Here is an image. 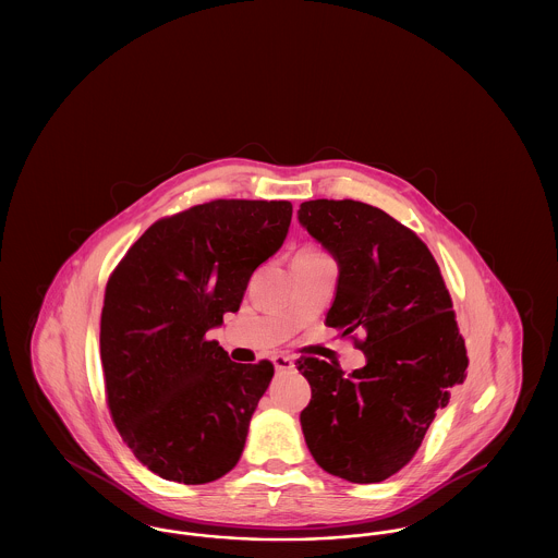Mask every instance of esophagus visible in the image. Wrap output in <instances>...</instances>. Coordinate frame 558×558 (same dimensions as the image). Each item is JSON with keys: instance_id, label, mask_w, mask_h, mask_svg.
I'll use <instances>...</instances> for the list:
<instances>
[{"instance_id": "esophagus-1", "label": "esophagus", "mask_w": 558, "mask_h": 558, "mask_svg": "<svg viewBox=\"0 0 558 558\" xmlns=\"http://www.w3.org/2000/svg\"><path fill=\"white\" fill-rule=\"evenodd\" d=\"M274 366H276V372H291L294 371V360L291 355L278 353V355H274Z\"/></svg>"}]
</instances>
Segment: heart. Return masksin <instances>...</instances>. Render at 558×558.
<instances>
[{
	"mask_svg": "<svg viewBox=\"0 0 558 558\" xmlns=\"http://www.w3.org/2000/svg\"><path fill=\"white\" fill-rule=\"evenodd\" d=\"M296 253H322V251L316 248V246H303V248H299Z\"/></svg>",
	"mask_w": 558,
	"mask_h": 558,
	"instance_id": "heart-1",
	"label": "heart"
}]
</instances>
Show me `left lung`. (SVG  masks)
<instances>
[{"label": "left lung", "mask_w": 558, "mask_h": 558, "mask_svg": "<svg viewBox=\"0 0 558 558\" xmlns=\"http://www.w3.org/2000/svg\"><path fill=\"white\" fill-rule=\"evenodd\" d=\"M299 221L339 264L326 324L366 355L349 376L339 364L301 357L296 368L312 385L303 435L326 473L378 483L414 458L450 387L466 378L450 291L425 242L372 205L307 201Z\"/></svg>", "instance_id": "left-lung-1"}]
</instances>
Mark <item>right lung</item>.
<instances>
[{
	"instance_id": "1",
	"label": "right lung",
	"mask_w": 558,
	"mask_h": 558,
	"mask_svg": "<svg viewBox=\"0 0 558 558\" xmlns=\"http://www.w3.org/2000/svg\"><path fill=\"white\" fill-rule=\"evenodd\" d=\"M289 201L217 198L155 221L112 269L100 360L112 423L155 475L203 485L240 460L274 364H236L207 330L239 312L287 239Z\"/></svg>"
}]
</instances>
